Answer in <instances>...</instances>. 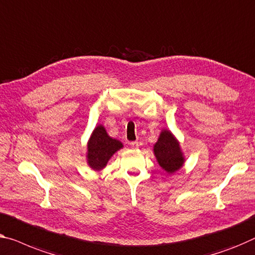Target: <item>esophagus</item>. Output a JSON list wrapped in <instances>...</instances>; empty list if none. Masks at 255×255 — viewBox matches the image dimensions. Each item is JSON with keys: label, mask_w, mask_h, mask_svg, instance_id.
I'll return each mask as SVG.
<instances>
[{"label": "esophagus", "mask_w": 255, "mask_h": 255, "mask_svg": "<svg viewBox=\"0 0 255 255\" xmlns=\"http://www.w3.org/2000/svg\"><path fill=\"white\" fill-rule=\"evenodd\" d=\"M129 144H130L131 149H134V150L138 149V146H139V143H138V142H130Z\"/></svg>", "instance_id": "esophagus-1"}]
</instances>
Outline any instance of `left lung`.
Segmentation results:
<instances>
[{
	"label": "left lung",
	"instance_id": "1",
	"mask_svg": "<svg viewBox=\"0 0 255 255\" xmlns=\"http://www.w3.org/2000/svg\"><path fill=\"white\" fill-rule=\"evenodd\" d=\"M157 162L167 174H174L183 167L185 157L181 144L169 129H161L158 140L153 145Z\"/></svg>",
	"mask_w": 255,
	"mask_h": 255
}]
</instances>
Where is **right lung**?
Listing matches in <instances>:
<instances>
[{
    "mask_svg": "<svg viewBox=\"0 0 255 255\" xmlns=\"http://www.w3.org/2000/svg\"><path fill=\"white\" fill-rule=\"evenodd\" d=\"M123 147L124 144L111 137L103 125H97L87 142V165L95 172H100L105 168L112 155Z\"/></svg>",
    "mask_w": 255,
    "mask_h": 255,
    "instance_id": "right-lung-1",
    "label": "right lung"
}]
</instances>
